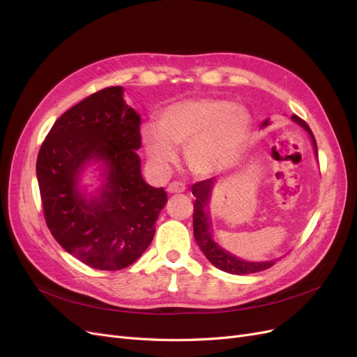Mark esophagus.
Returning <instances> with one entry per match:
<instances>
[{"label": "esophagus", "mask_w": 357, "mask_h": 357, "mask_svg": "<svg viewBox=\"0 0 357 357\" xmlns=\"http://www.w3.org/2000/svg\"><path fill=\"white\" fill-rule=\"evenodd\" d=\"M167 190L169 193H181V192L186 190V186L183 185L181 181H172V183H169V186H168Z\"/></svg>", "instance_id": "esophagus-1"}]
</instances>
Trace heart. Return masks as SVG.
<instances>
[{
	"mask_svg": "<svg viewBox=\"0 0 357 357\" xmlns=\"http://www.w3.org/2000/svg\"><path fill=\"white\" fill-rule=\"evenodd\" d=\"M250 128V116L240 105L220 98H197L165 107L156 129H144L149 156L160 165L177 159L174 147H188L190 169L208 176L235 156Z\"/></svg>",
	"mask_w": 357,
	"mask_h": 357,
	"instance_id": "1",
	"label": "heart"
}]
</instances>
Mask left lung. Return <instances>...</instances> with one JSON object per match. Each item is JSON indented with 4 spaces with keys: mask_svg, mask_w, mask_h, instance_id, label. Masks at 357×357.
Segmentation results:
<instances>
[{
    "mask_svg": "<svg viewBox=\"0 0 357 357\" xmlns=\"http://www.w3.org/2000/svg\"><path fill=\"white\" fill-rule=\"evenodd\" d=\"M291 119L296 123H299L305 131L310 134L312 144H314L316 153H317V143L316 138L312 135L310 126L307 125L305 121L296 114L291 116ZM269 125V119L262 122V126ZM213 178H207L202 181H197L195 185H192V193L195 197V204H193V235H195V240L202 250V253L207 256L208 261L215 266L222 269L225 273L229 274H236V275H244V274H253V273H261L265 271V269L271 268L275 262H245L241 261V259H236L235 256L229 255L228 252L222 250V248L215 244L211 238V229H210V219L208 214L205 213V207H207L208 199H210V193L213 189Z\"/></svg>",
    "mask_w": 357,
    "mask_h": 357,
    "instance_id": "8db88e82",
    "label": "left lung"
}]
</instances>
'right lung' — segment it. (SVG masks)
I'll return each mask as SVG.
<instances>
[{"mask_svg": "<svg viewBox=\"0 0 357 357\" xmlns=\"http://www.w3.org/2000/svg\"><path fill=\"white\" fill-rule=\"evenodd\" d=\"M110 86L63 113L37 158L43 214L50 234L79 261L101 271L132 265L152 243L168 201L164 188L143 180L139 116ZM104 160L109 171L100 199L86 202L75 189L86 161Z\"/></svg>", "mask_w": 357, "mask_h": 357, "instance_id": "right-lung-1", "label": "right lung"}]
</instances>
